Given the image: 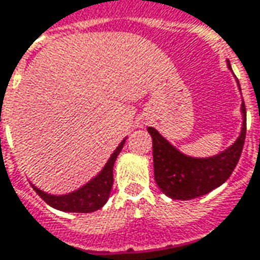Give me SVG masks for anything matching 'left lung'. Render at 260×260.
<instances>
[{
    "label": "left lung",
    "mask_w": 260,
    "mask_h": 260,
    "mask_svg": "<svg viewBox=\"0 0 260 260\" xmlns=\"http://www.w3.org/2000/svg\"><path fill=\"white\" fill-rule=\"evenodd\" d=\"M228 67L232 70L229 61ZM241 111L243 122L238 139L225 151L209 158L188 156L168 142L155 128H148L152 137L155 181L167 197L178 201L199 198L220 186L232 175L246 137V109L243 102Z\"/></svg>",
    "instance_id": "left-lung-1"
}]
</instances>
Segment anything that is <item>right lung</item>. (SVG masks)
Listing matches in <instances>:
<instances>
[{"label": "right lung", "mask_w": 260, "mask_h": 260, "mask_svg": "<svg viewBox=\"0 0 260 260\" xmlns=\"http://www.w3.org/2000/svg\"><path fill=\"white\" fill-rule=\"evenodd\" d=\"M125 141H126V138L116 146V149L111 155V158L108 159L100 174L89 182H86L85 185L81 186L79 189L65 193V195H51L34 185L32 188L49 206L55 208L58 211L78 212V213H89V212L98 211L105 205L109 198L112 183H114V175H112L114 164H115L119 152L122 151Z\"/></svg>", "instance_id": "1"}]
</instances>
